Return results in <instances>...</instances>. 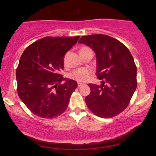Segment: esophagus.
<instances>
[{"label":"esophagus","mask_w":156,"mask_h":156,"mask_svg":"<svg viewBox=\"0 0 156 156\" xmlns=\"http://www.w3.org/2000/svg\"><path fill=\"white\" fill-rule=\"evenodd\" d=\"M82 85H83V84H82V83H78V87L80 88V87H82Z\"/></svg>","instance_id":"esophagus-1"}]
</instances>
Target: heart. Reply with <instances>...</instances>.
Segmentation results:
<instances>
[{
  "label": "heart",
  "instance_id": "1",
  "mask_svg": "<svg viewBox=\"0 0 156 156\" xmlns=\"http://www.w3.org/2000/svg\"><path fill=\"white\" fill-rule=\"evenodd\" d=\"M88 49V48H82L80 50ZM92 72L90 68H82L76 69V70L73 71L69 76L70 78L78 82H85L87 81Z\"/></svg>",
  "mask_w": 156,
  "mask_h": 156
}]
</instances>
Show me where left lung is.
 <instances>
[{
    "label": "left lung",
    "instance_id": "obj_1",
    "mask_svg": "<svg viewBox=\"0 0 156 156\" xmlns=\"http://www.w3.org/2000/svg\"><path fill=\"white\" fill-rule=\"evenodd\" d=\"M79 44L91 48L97 58V76L101 86L89 84L85 98L96 115L111 118L127 107L137 88V68L131 52L121 42L103 34L84 35Z\"/></svg>",
    "mask_w": 156,
    "mask_h": 156
}]
</instances>
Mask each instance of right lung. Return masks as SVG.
Segmentation results:
<instances>
[{
	"label": "right lung",
	"instance_id": "1",
	"mask_svg": "<svg viewBox=\"0 0 156 156\" xmlns=\"http://www.w3.org/2000/svg\"><path fill=\"white\" fill-rule=\"evenodd\" d=\"M79 38L45 37L23 51L16 71L17 92L35 115L52 119L66 111L77 82L63 78L59 72L64 69L66 53Z\"/></svg>",
	"mask_w": 156,
	"mask_h": 156
}]
</instances>
